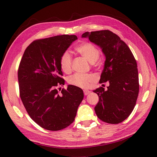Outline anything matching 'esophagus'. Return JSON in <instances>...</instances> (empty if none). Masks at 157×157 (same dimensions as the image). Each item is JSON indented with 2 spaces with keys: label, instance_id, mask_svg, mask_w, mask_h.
I'll return each mask as SVG.
<instances>
[{
  "label": "esophagus",
  "instance_id": "34e87169",
  "mask_svg": "<svg viewBox=\"0 0 157 157\" xmlns=\"http://www.w3.org/2000/svg\"><path fill=\"white\" fill-rule=\"evenodd\" d=\"M90 92H91L90 91V90H84V95H85V96L89 94Z\"/></svg>",
  "mask_w": 157,
  "mask_h": 157
}]
</instances>
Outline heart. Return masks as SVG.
Returning <instances> with one entry per match:
<instances>
[{
  "label": "heart",
  "mask_w": 157,
  "mask_h": 157,
  "mask_svg": "<svg viewBox=\"0 0 157 157\" xmlns=\"http://www.w3.org/2000/svg\"><path fill=\"white\" fill-rule=\"evenodd\" d=\"M76 51L92 63L97 61L100 56L99 50L94 44L89 42L84 43L78 46L76 48ZM60 67L65 73L71 72L72 69V56L69 51H65L62 54L60 59ZM95 81V76L92 74L80 73H75L70 76L67 79L70 85L83 89L90 88Z\"/></svg>",
  "instance_id": "obj_1"
}]
</instances>
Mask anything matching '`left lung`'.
Returning a JSON list of instances; mask_svg holds the SVG:
<instances>
[{"label": "left lung", "mask_w": 157, "mask_h": 157, "mask_svg": "<svg viewBox=\"0 0 157 157\" xmlns=\"http://www.w3.org/2000/svg\"><path fill=\"white\" fill-rule=\"evenodd\" d=\"M100 46L106 56L99 83L109 86L96 88L99 101L94 107L98 117L111 124L121 123L131 114L139 93L137 63L131 50L119 36L108 29L82 34Z\"/></svg>", "instance_id": "8db88e82"}]
</instances>
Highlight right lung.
Masks as SVG:
<instances>
[{"label":"right lung","mask_w":157,"mask_h":157,"mask_svg":"<svg viewBox=\"0 0 157 157\" xmlns=\"http://www.w3.org/2000/svg\"><path fill=\"white\" fill-rule=\"evenodd\" d=\"M75 35H61L33 41L23 53L18 68L19 96L26 111L38 125L50 131L66 128L74 121L83 90L65 84L60 59Z\"/></svg>","instance_id":"1"}]
</instances>
